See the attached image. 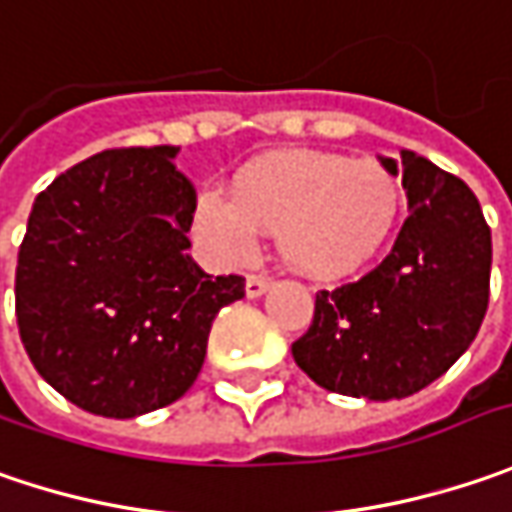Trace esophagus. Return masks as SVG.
Returning a JSON list of instances; mask_svg holds the SVG:
<instances>
[{
    "mask_svg": "<svg viewBox=\"0 0 512 512\" xmlns=\"http://www.w3.org/2000/svg\"><path fill=\"white\" fill-rule=\"evenodd\" d=\"M269 286H272V278H266V275H249L246 278V295L249 298H260Z\"/></svg>",
    "mask_w": 512,
    "mask_h": 512,
    "instance_id": "esophagus-1",
    "label": "esophagus"
}]
</instances>
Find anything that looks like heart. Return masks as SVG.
Masks as SVG:
<instances>
[{
    "label": "heart",
    "instance_id": "heart-1",
    "mask_svg": "<svg viewBox=\"0 0 512 512\" xmlns=\"http://www.w3.org/2000/svg\"><path fill=\"white\" fill-rule=\"evenodd\" d=\"M404 191L375 160L326 151H283L243 168L232 191L209 186L194 203V237L223 263L257 255L263 232L300 272L341 278L384 252Z\"/></svg>",
    "mask_w": 512,
    "mask_h": 512
}]
</instances>
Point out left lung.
I'll return each mask as SVG.
<instances>
[{"label": "left lung", "instance_id": "8db88e82", "mask_svg": "<svg viewBox=\"0 0 512 512\" xmlns=\"http://www.w3.org/2000/svg\"><path fill=\"white\" fill-rule=\"evenodd\" d=\"M410 197L395 246L364 278L315 295L292 355L318 387L352 398H407L473 344L490 298L493 243L476 194L415 151L381 157Z\"/></svg>", "mask_w": 512, "mask_h": 512}]
</instances>
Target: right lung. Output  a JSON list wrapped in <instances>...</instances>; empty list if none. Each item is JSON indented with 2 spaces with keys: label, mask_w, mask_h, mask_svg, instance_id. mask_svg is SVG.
Returning <instances> with one entry per match:
<instances>
[{
  "label": "right lung",
  "mask_w": 512,
  "mask_h": 512,
  "mask_svg": "<svg viewBox=\"0 0 512 512\" xmlns=\"http://www.w3.org/2000/svg\"><path fill=\"white\" fill-rule=\"evenodd\" d=\"M177 145L114 148L36 197L16 263V323L36 372L71 404L137 418L183 398L214 315L246 295L189 255L197 194Z\"/></svg>",
  "instance_id": "add662e5"
}]
</instances>
